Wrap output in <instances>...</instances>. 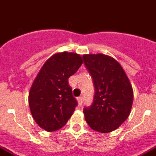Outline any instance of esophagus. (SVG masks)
<instances>
[{
    "instance_id": "obj_1",
    "label": "esophagus",
    "mask_w": 156,
    "mask_h": 156,
    "mask_svg": "<svg viewBox=\"0 0 156 156\" xmlns=\"http://www.w3.org/2000/svg\"><path fill=\"white\" fill-rule=\"evenodd\" d=\"M77 101H78V104L79 105H81L83 102L82 97H78V98H77Z\"/></svg>"
}]
</instances>
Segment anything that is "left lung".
I'll use <instances>...</instances> for the list:
<instances>
[{
  "label": "left lung",
  "instance_id": "8db88e82",
  "mask_svg": "<svg viewBox=\"0 0 156 156\" xmlns=\"http://www.w3.org/2000/svg\"><path fill=\"white\" fill-rule=\"evenodd\" d=\"M94 80L93 104L83 111L88 126L96 132L108 133L127 119L133 102L132 84L122 65L104 54L83 55Z\"/></svg>",
  "mask_w": 156,
  "mask_h": 156
}]
</instances>
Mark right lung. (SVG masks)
<instances>
[{
    "label": "right lung",
    "mask_w": 156,
    "mask_h": 156,
    "mask_svg": "<svg viewBox=\"0 0 156 156\" xmlns=\"http://www.w3.org/2000/svg\"><path fill=\"white\" fill-rule=\"evenodd\" d=\"M83 63L73 52H58L44 63L30 88L28 102L31 115L41 129L54 132L62 129L78 105L68 84L70 76Z\"/></svg>",
    "instance_id": "obj_1"
}]
</instances>
